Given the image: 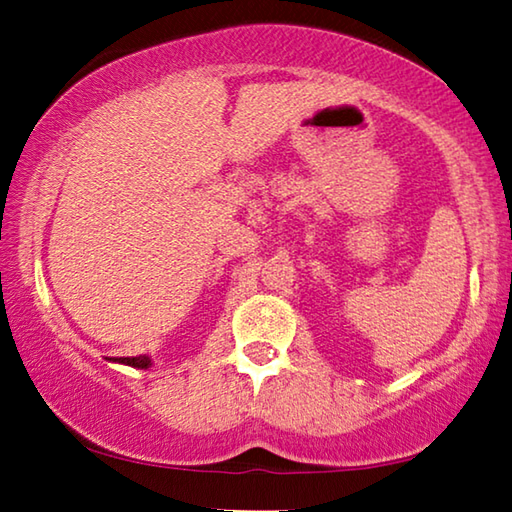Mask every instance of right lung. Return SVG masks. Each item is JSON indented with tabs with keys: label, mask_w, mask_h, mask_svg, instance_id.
<instances>
[{
	"label": "right lung",
	"mask_w": 512,
	"mask_h": 512,
	"mask_svg": "<svg viewBox=\"0 0 512 512\" xmlns=\"http://www.w3.org/2000/svg\"><path fill=\"white\" fill-rule=\"evenodd\" d=\"M110 362L132 366V369H150V366H152V360H150L148 355H139V357H110Z\"/></svg>",
	"instance_id": "1"
}]
</instances>
